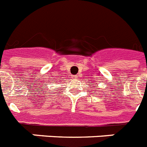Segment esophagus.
I'll list each match as a JSON object with an SVG mask.
<instances>
[{"label":"esophagus","instance_id":"obj_1","mask_svg":"<svg viewBox=\"0 0 147 147\" xmlns=\"http://www.w3.org/2000/svg\"><path fill=\"white\" fill-rule=\"evenodd\" d=\"M73 78H74V80H77V78H78V76H77V75H74V76H73Z\"/></svg>","mask_w":147,"mask_h":147}]
</instances>
